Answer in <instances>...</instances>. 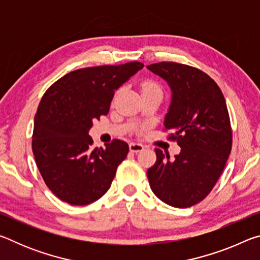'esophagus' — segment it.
Listing matches in <instances>:
<instances>
[{"label": "esophagus", "instance_id": "34e87169", "mask_svg": "<svg viewBox=\"0 0 260 260\" xmlns=\"http://www.w3.org/2000/svg\"><path fill=\"white\" fill-rule=\"evenodd\" d=\"M143 149H144L143 144H141V143L132 142V143L129 144V150H131L132 152H139V151H142Z\"/></svg>", "mask_w": 260, "mask_h": 260}]
</instances>
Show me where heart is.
Listing matches in <instances>:
<instances>
[{
	"label": "heart",
	"mask_w": 260,
	"mask_h": 260,
	"mask_svg": "<svg viewBox=\"0 0 260 260\" xmlns=\"http://www.w3.org/2000/svg\"><path fill=\"white\" fill-rule=\"evenodd\" d=\"M141 87H142V93H146V91H151V90H159L160 91L159 86H158L156 82H153L151 80L143 81Z\"/></svg>",
	"instance_id": "heart-1"
}]
</instances>
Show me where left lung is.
Here are the masks:
<instances>
[{
	"label": "left lung",
	"instance_id": "left-lung-1",
	"mask_svg": "<svg viewBox=\"0 0 260 260\" xmlns=\"http://www.w3.org/2000/svg\"><path fill=\"white\" fill-rule=\"evenodd\" d=\"M148 69L167 81L172 101L164 121L169 139L181 148L170 160L156 148L148 170L151 190L164 203L189 208L203 201L221 175L232 150L230 114L222 91L212 78L189 65L160 61Z\"/></svg>",
	"mask_w": 260,
	"mask_h": 260
}]
</instances>
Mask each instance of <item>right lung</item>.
Instances as JSON below:
<instances>
[{
    "instance_id": "add662e5",
    "label": "right lung",
    "mask_w": 260,
    "mask_h": 260,
    "mask_svg": "<svg viewBox=\"0 0 260 260\" xmlns=\"http://www.w3.org/2000/svg\"><path fill=\"white\" fill-rule=\"evenodd\" d=\"M144 67L140 61L79 69L48 88L34 118L32 149L47 187L60 201L87 205L111 186L128 153L125 141L93 148L94 120L108 114L114 90Z\"/></svg>"
}]
</instances>
